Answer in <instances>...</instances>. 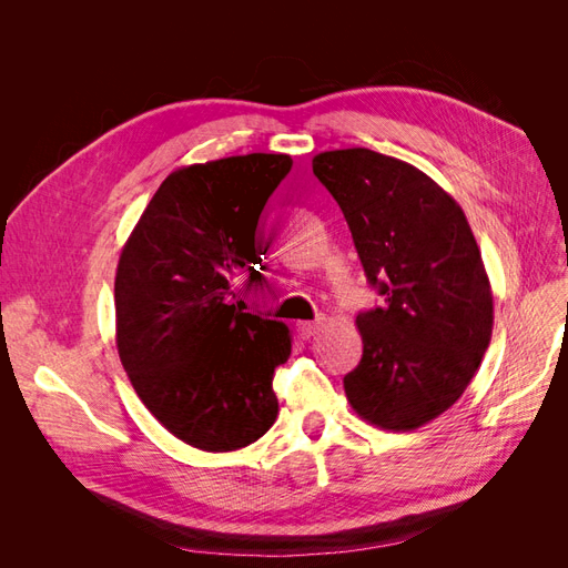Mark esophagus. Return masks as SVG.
Here are the masks:
<instances>
[{
    "label": "esophagus",
    "instance_id": "esophagus-1",
    "mask_svg": "<svg viewBox=\"0 0 568 568\" xmlns=\"http://www.w3.org/2000/svg\"><path fill=\"white\" fill-rule=\"evenodd\" d=\"M322 320H324V317H317V320H313V322H300V324H296V332H300L302 338H311V336L317 334V329L322 326Z\"/></svg>",
    "mask_w": 568,
    "mask_h": 568
}]
</instances>
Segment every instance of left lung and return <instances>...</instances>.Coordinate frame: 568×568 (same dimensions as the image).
Returning a JSON list of instances; mask_svg holds the SVG:
<instances>
[{
  "instance_id": "obj_1",
  "label": "left lung",
  "mask_w": 568,
  "mask_h": 568,
  "mask_svg": "<svg viewBox=\"0 0 568 568\" xmlns=\"http://www.w3.org/2000/svg\"><path fill=\"white\" fill-rule=\"evenodd\" d=\"M313 172L349 225L382 304L356 315L364 354L345 375L352 409L414 430L449 409L493 336V290L460 204L428 174L373 149H334Z\"/></svg>"
}]
</instances>
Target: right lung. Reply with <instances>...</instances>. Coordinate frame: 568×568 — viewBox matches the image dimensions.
Returning a JSON list of instances; mask_svg holds the SVG:
<instances>
[{"mask_svg":"<svg viewBox=\"0 0 568 568\" xmlns=\"http://www.w3.org/2000/svg\"><path fill=\"white\" fill-rule=\"evenodd\" d=\"M292 168L246 154L179 168L149 200L114 276L116 352L159 424L202 452H236L274 426L283 322L246 313L242 294L266 248L255 230Z\"/></svg>","mask_w":568,"mask_h":568,"instance_id":"1","label":"right lung"}]
</instances>
